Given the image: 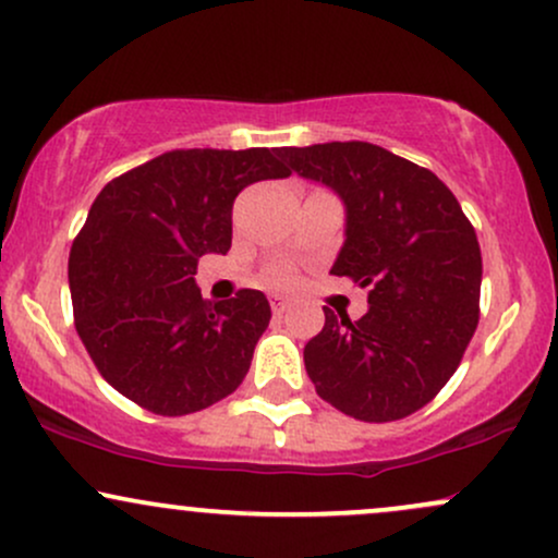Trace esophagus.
<instances>
[{"label": "esophagus", "instance_id": "1", "mask_svg": "<svg viewBox=\"0 0 558 558\" xmlns=\"http://www.w3.org/2000/svg\"><path fill=\"white\" fill-rule=\"evenodd\" d=\"M270 306H272V315L280 317L288 310V301L283 296H272L270 299Z\"/></svg>", "mask_w": 558, "mask_h": 558}]
</instances>
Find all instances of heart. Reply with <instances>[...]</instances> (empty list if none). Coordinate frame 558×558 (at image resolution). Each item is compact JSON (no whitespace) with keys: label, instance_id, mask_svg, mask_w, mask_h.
Segmentation results:
<instances>
[{"label":"heart","instance_id":"heart-1","mask_svg":"<svg viewBox=\"0 0 558 558\" xmlns=\"http://www.w3.org/2000/svg\"><path fill=\"white\" fill-rule=\"evenodd\" d=\"M291 280H293V275L288 270H275L272 272V283H291Z\"/></svg>","mask_w":558,"mask_h":558}]
</instances>
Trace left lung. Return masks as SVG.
I'll return each instance as SVG.
<instances>
[{
    "label": "left lung",
    "mask_w": 558,
    "mask_h": 558,
    "mask_svg": "<svg viewBox=\"0 0 558 558\" xmlns=\"http://www.w3.org/2000/svg\"><path fill=\"white\" fill-rule=\"evenodd\" d=\"M278 155L343 198L345 241L330 272L369 291L362 319L323 306L325 328L304 345L306 373L349 417H409L451 380L475 336V228L435 172L383 146L330 141Z\"/></svg>",
    "instance_id": "8db88e82"
}]
</instances>
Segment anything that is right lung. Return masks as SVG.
Instances as JSON below:
<instances>
[{
  "mask_svg": "<svg viewBox=\"0 0 558 558\" xmlns=\"http://www.w3.org/2000/svg\"><path fill=\"white\" fill-rule=\"evenodd\" d=\"M291 170L270 149H172L112 178L68 259L73 323L110 386L149 412L183 417L233 393L270 325L265 293L204 301V254H226L233 202Z\"/></svg>",
  "mask_w": 558,
  "mask_h": 558,
  "instance_id": "obj_1",
  "label": "right lung"
}]
</instances>
